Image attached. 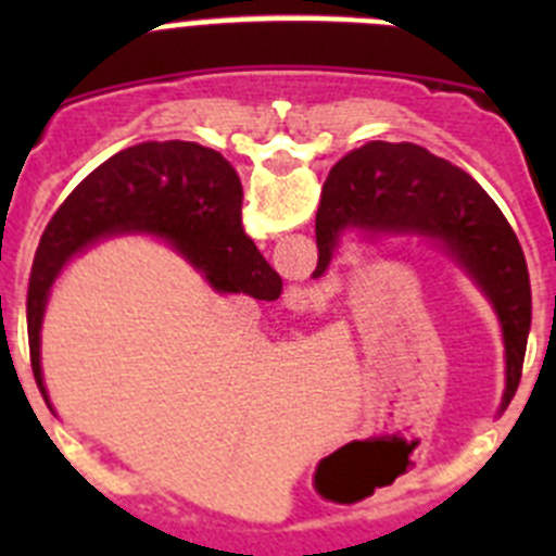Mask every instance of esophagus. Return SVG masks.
I'll use <instances>...</instances> for the list:
<instances>
[{
    "instance_id": "esophagus-1",
    "label": "esophagus",
    "mask_w": 556,
    "mask_h": 556,
    "mask_svg": "<svg viewBox=\"0 0 556 556\" xmlns=\"http://www.w3.org/2000/svg\"><path fill=\"white\" fill-rule=\"evenodd\" d=\"M306 299H309V290H306V288H290L288 290V301H290V304H295L293 309H299V306L304 309V304H309Z\"/></svg>"
}]
</instances>
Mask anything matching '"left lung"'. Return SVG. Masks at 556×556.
<instances>
[{"instance_id":"left-lung-1","label":"left lung","mask_w":556,"mask_h":556,"mask_svg":"<svg viewBox=\"0 0 556 556\" xmlns=\"http://www.w3.org/2000/svg\"><path fill=\"white\" fill-rule=\"evenodd\" d=\"M346 231L368 239L425 237L473 279L501 319L506 346L501 412H506L521 379L532 301L525 252L486 190L419 144L368 142L346 153L323 185L314 279L328 271Z\"/></svg>"}]
</instances>
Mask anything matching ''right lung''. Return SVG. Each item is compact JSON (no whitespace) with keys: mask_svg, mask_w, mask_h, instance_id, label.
Returning a JSON list of instances; mask_svg holds the SVG:
<instances>
[{"mask_svg":"<svg viewBox=\"0 0 556 556\" xmlns=\"http://www.w3.org/2000/svg\"><path fill=\"white\" fill-rule=\"evenodd\" d=\"M148 233L177 250L217 293L274 301L282 279L242 228V182L217 150L142 142L121 150L66 195L39 239L26 299L31 371L45 403L42 319L72 257L110 237Z\"/></svg>","mask_w":556,"mask_h":556,"instance_id":"obj_1","label":"right lung"}]
</instances>
